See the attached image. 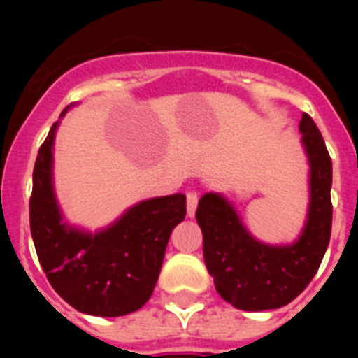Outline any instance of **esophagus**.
<instances>
[{
	"mask_svg": "<svg viewBox=\"0 0 358 358\" xmlns=\"http://www.w3.org/2000/svg\"><path fill=\"white\" fill-rule=\"evenodd\" d=\"M197 204H199L197 192H188V194H186V211H188V217H194L195 210H197Z\"/></svg>",
	"mask_w": 358,
	"mask_h": 358,
	"instance_id": "esophagus-1",
	"label": "esophagus"
}]
</instances>
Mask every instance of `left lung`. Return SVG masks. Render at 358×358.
Here are the masks:
<instances>
[{
	"label": "left lung",
	"instance_id": "obj_1",
	"mask_svg": "<svg viewBox=\"0 0 358 358\" xmlns=\"http://www.w3.org/2000/svg\"><path fill=\"white\" fill-rule=\"evenodd\" d=\"M310 163V204L305 229L290 245H267L249 233L218 194L202 195L197 222L208 273L224 301L245 312L289 305L317 273L331 233V159L317 125L299 122Z\"/></svg>",
	"mask_w": 358,
	"mask_h": 358
}]
</instances>
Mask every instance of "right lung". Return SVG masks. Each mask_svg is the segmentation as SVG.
Returning a JSON list of instances; mask_svg holds the SVG:
<instances>
[{
	"mask_svg": "<svg viewBox=\"0 0 358 358\" xmlns=\"http://www.w3.org/2000/svg\"><path fill=\"white\" fill-rule=\"evenodd\" d=\"M57 125L41 145L34 166L30 231L37 258L50 285L73 308L100 317L127 315L150 299L170 233L185 220L186 197L148 199L94 235L69 227L52 185Z\"/></svg>",
	"mask_w": 358,
	"mask_h": 358,
	"instance_id": "obj_1",
	"label": "right lung"
}]
</instances>
